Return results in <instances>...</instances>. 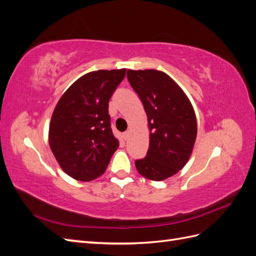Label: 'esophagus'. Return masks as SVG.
Masks as SVG:
<instances>
[{
  "mask_svg": "<svg viewBox=\"0 0 256 256\" xmlns=\"http://www.w3.org/2000/svg\"><path fill=\"white\" fill-rule=\"evenodd\" d=\"M129 136H130V132H129V131H126V132H124V134H122V136H124V138H125V140H128V138H129Z\"/></svg>",
  "mask_w": 256,
  "mask_h": 256,
  "instance_id": "34e87169",
  "label": "esophagus"
}]
</instances>
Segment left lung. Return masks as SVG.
Segmentation results:
<instances>
[{
  "instance_id": "obj_1",
  "label": "left lung",
  "mask_w": 256,
  "mask_h": 256,
  "mask_svg": "<svg viewBox=\"0 0 256 256\" xmlns=\"http://www.w3.org/2000/svg\"><path fill=\"white\" fill-rule=\"evenodd\" d=\"M127 78L142 100L150 128V147L144 159L136 161L138 172L161 182L187 164L196 143V118L189 98L166 74L128 69Z\"/></svg>"
}]
</instances>
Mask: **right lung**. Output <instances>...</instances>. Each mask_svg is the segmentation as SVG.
Wrapping results in <instances>:
<instances>
[{"instance_id": "obj_1", "label": "right lung", "mask_w": 256, "mask_h": 256, "mask_svg": "<svg viewBox=\"0 0 256 256\" xmlns=\"http://www.w3.org/2000/svg\"><path fill=\"white\" fill-rule=\"evenodd\" d=\"M126 69L82 76L54 108L49 126L50 148L63 171L80 182L102 175L120 142L112 132L109 100Z\"/></svg>"}]
</instances>
